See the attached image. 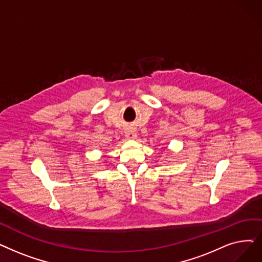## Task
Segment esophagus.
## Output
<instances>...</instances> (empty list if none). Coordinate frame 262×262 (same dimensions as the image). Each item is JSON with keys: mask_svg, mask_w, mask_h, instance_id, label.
<instances>
[{"mask_svg": "<svg viewBox=\"0 0 262 262\" xmlns=\"http://www.w3.org/2000/svg\"><path fill=\"white\" fill-rule=\"evenodd\" d=\"M136 136H137V134H136L135 130L128 129L125 132V137H126V139H135Z\"/></svg>", "mask_w": 262, "mask_h": 262, "instance_id": "1", "label": "esophagus"}]
</instances>
